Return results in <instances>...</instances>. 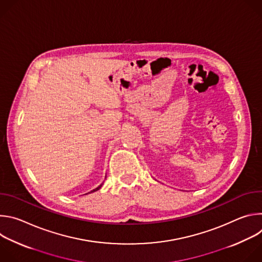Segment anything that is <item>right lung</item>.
Masks as SVG:
<instances>
[{"label": "right lung", "mask_w": 262, "mask_h": 262, "mask_svg": "<svg viewBox=\"0 0 262 262\" xmlns=\"http://www.w3.org/2000/svg\"><path fill=\"white\" fill-rule=\"evenodd\" d=\"M101 185H102V183H101V184H100V185H98V186H97V188H96V189H94V190H93V191H91V192H90V193H93V192H96V191H98V190H99V189H100V188H101ZM88 194H89V193H88Z\"/></svg>", "instance_id": "add662e5"}]
</instances>
